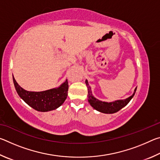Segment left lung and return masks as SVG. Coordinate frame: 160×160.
<instances>
[{
	"label": "left lung",
	"mask_w": 160,
	"mask_h": 160,
	"mask_svg": "<svg viewBox=\"0 0 160 160\" xmlns=\"http://www.w3.org/2000/svg\"><path fill=\"white\" fill-rule=\"evenodd\" d=\"M86 85L88 86V102L90 104L92 107L94 109L98 111L99 112L104 113H113L118 112L119 110L122 109L124 107H126L128 102L131 101V99L133 97L134 94L136 92L137 88L134 90V92L131 96H130L128 98L125 99H118L116 100V101L111 102H102L100 101L98 99L95 98L93 96L92 93L91 88L89 85L88 80H85Z\"/></svg>",
	"instance_id": "8db88e82"
}]
</instances>
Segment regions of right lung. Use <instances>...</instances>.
<instances>
[{"instance_id": "1", "label": "right lung", "mask_w": 160, "mask_h": 160, "mask_svg": "<svg viewBox=\"0 0 160 160\" xmlns=\"http://www.w3.org/2000/svg\"><path fill=\"white\" fill-rule=\"evenodd\" d=\"M12 78L18 95L29 106L38 112H46L55 110L61 106L67 98L68 90L67 80L58 88L42 92H29L21 88L16 82L13 75Z\"/></svg>"}]
</instances>
